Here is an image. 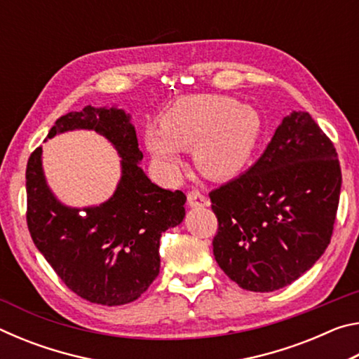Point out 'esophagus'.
<instances>
[{
    "mask_svg": "<svg viewBox=\"0 0 359 359\" xmlns=\"http://www.w3.org/2000/svg\"><path fill=\"white\" fill-rule=\"evenodd\" d=\"M187 203L190 208H205L209 205V199L198 190H193L187 194Z\"/></svg>",
    "mask_w": 359,
    "mask_h": 359,
    "instance_id": "34e87169",
    "label": "esophagus"
}]
</instances>
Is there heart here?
Masks as SVG:
<instances>
[{"instance_id": "b5f03b06", "label": "heart", "mask_w": 359, "mask_h": 359, "mask_svg": "<svg viewBox=\"0 0 359 359\" xmlns=\"http://www.w3.org/2000/svg\"><path fill=\"white\" fill-rule=\"evenodd\" d=\"M259 135L258 114L228 96H187L163 114L160 130H145L151 158L168 174L179 171V149L193 147L194 165L223 180L245 168Z\"/></svg>"}]
</instances>
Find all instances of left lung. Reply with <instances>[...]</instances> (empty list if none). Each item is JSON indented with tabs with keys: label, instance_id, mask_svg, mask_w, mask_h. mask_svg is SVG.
Here are the masks:
<instances>
[{
	"label": "left lung",
	"instance_id": "left-lung-1",
	"mask_svg": "<svg viewBox=\"0 0 359 359\" xmlns=\"http://www.w3.org/2000/svg\"><path fill=\"white\" fill-rule=\"evenodd\" d=\"M340 185L330 137L311 114L293 111L245 174L209 194L218 266L248 291L294 282L330 245Z\"/></svg>",
	"mask_w": 359,
	"mask_h": 359
}]
</instances>
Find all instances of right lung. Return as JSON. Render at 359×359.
<instances>
[{
    "mask_svg": "<svg viewBox=\"0 0 359 359\" xmlns=\"http://www.w3.org/2000/svg\"><path fill=\"white\" fill-rule=\"evenodd\" d=\"M74 130L96 131L114 145L121 171L117 188L100 205L63 204L47 185L38 147L27 165L28 229L71 291L93 304L121 306L136 301L160 274V238L184 220L187 196L145 175L131 114L123 109L85 106L60 117L47 139Z\"/></svg>",
    "mask_w": 359,
    "mask_h": 359,
    "instance_id": "1",
    "label": "right lung"
}]
</instances>
